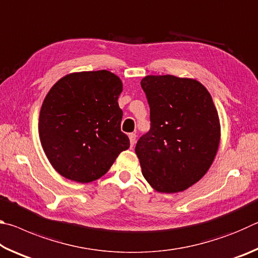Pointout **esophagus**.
Returning a JSON list of instances; mask_svg holds the SVG:
<instances>
[{"instance_id":"34e87169","label":"esophagus","mask_w":258,"mask_h":258,"mask_svg":"<svg viewBox=\"0 0 258 258\" xmlns=\"http://www.w3.org/2000/svg\"><path fill=\"white\" fill-rule=\"evenodd\" d=\"M128 138H130L131 147H134V145H135V140H137V134H135V133H130V134H128Z\"/></svg>"}]
</instances>
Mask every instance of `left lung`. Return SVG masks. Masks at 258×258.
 Here are the masks:
<instances>
[{
    "instance_id": "1",
    "label": "left lung",
    "mask_w": 258,
    "mask_h": 258,
    "mask_svg": "<svg viewBox=\"0 0 258 258\" xmlns=\"http://www.w3.org/2000/svg\"><path fill=\"white\" fill-rule=\"evenodd\" d=\"M150 107V130L135 146L142 174L155 190L183 191L211 167L220 145V119L203 84L172 75L141 81Z\"/></svg>"
}]
</instances>
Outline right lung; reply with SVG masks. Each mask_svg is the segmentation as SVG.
Here are the masks:
<instances>
[{
    "label": "right lung",
    "mask_w": 258,
    "mask_h": 258,
    "mask_svg": "<svg viewBox=\"0 0 258 258\" xmlns=\"http://www.w3.org/2000/svg\"><path fill=\"white\" fill-rule=\"evenodd\" d=\"M119 77L108 71L69 74L43 101L38 132L47 159L60 175L89 183L104 175L130 139L120 131Z\"/></svg>",
    "instance_id": "1"
}]
</instances>
